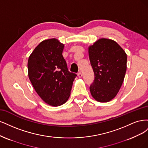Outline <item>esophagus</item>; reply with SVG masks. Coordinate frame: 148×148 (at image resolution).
Returning a JSON list of instances; mask_svg holds the SVG:
<instances>
[{"label":"esophagus","mask_w":148,"mask_h":148,"mask_svg":"<svg viewBox=\"0 0 148 148\" xmlns=\"http://www.w3.org/2000/svg\"><path fill=\"white\" fill-rule=\"evenodd\" d=\"M77 75H78V77H79V78H81L82 77V74L80 72H79L78 74H77Z\"/></svg>","instance_id":"34e87169"}]
</instances>
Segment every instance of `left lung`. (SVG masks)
<instances>
[{"instance_id":"8db88e82","label":"left lung","mask_w":148,"mask_h":148,"mask_svg":"<svg viewBox=\"0 0 148 148\" xmlns=\"http://www.w3.org/2000/svg\"><path fill=\"white\" fill-rule=\"evenodd\" d=\"M88 55L95 75L90 86L92 96L99 102L111 101L123 82L127 54L117 42L103 38L89 47Z\"/></svg>"}]
</instances>
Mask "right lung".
<instances>
[{
    "label": "right lung",
    "instance_id": "right-lung-1",
    "mask_svg": "<svg viewBox=\"0 0 148 148\" xmlns=\"http://www.w3.org/2000/svg\"><path fill=\"white\" fill-rule=\"evenodd\" d=\"M64 44L56 39L41 42L27 62L28 75L37 93L53 106L68 99L76 74L70 73L64 59Z\"/></svg>",
    "mask_w": 148,
    "mask_h": 148
}]
</instances>
